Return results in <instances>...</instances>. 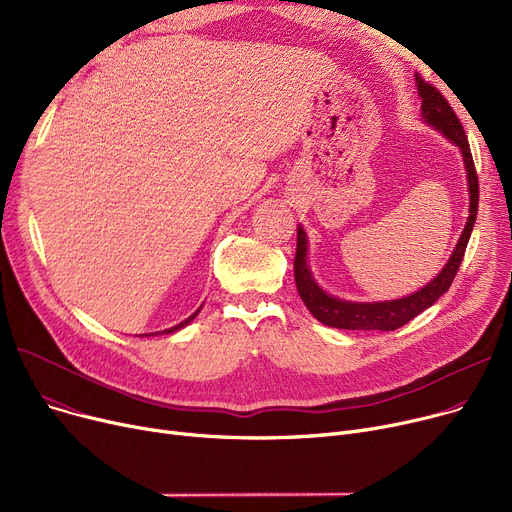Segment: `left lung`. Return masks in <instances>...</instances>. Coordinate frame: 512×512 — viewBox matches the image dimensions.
Segmentation results:
<instances>
[{"label":"left lung","instance_id":"left-lung-1","mask_svg":"<svg viewBox=\"0 0 512 512\" xmlns=\"http://www.w3.org/2000/svg\"><path fill=\"white\" fill-rule=\"evenodd\" d=\"M417 91L421 97V118L427 126L442 132L444 137L459 147L465 172H467V186H469V218L467 224L456 240V247L452 255L448 257L446 265L440 270V274L429 280L423 288L415 290L413 294H407L402 299L392 301H373V303H357V301H344L334 297V294L321 288L309 267V238L305 228L299 224L297 228V257H294V282H297V290L305 307L311 311V315L326 324L330 328L338 330H380L390 332L400 326L409 324L413 317H417L421 311L432 307L442 294L450 288L456 272H459L461 261L465 257L467 242L471 238L475 218H477V203H479V182L473 166V157L469 149L467 134L463 130V124L452 112L450 103L444 99V95L427 85L421 76L415 74Z\"/></svg>","mask_w":512,"mask_h":512}]
</instances>
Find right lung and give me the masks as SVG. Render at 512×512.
Returning <instances> with one entry per match:
<instances>
[{
  "label": "right lung",
  "mask_w": 512,
  "mask_h": 512,
  "mask_svg": "<svg viewBox=\"0 0 512 512\" xmlns=\"http://www.w3.org/2000/svg\"><path fill=\"white\" fill-rule=\"evenodd\" d=\"M203 307V305H201ZM201 307L191 315V317H186L184 321H180V324L178 326H172V328H168V330H164V332H151V334H141V336H157V334H172V332H178V330H182V328H186L188 324H191V321L199 315V311H201Z\"/></svg>",
  "instance_id": "obj_1"
}]
</instances>
